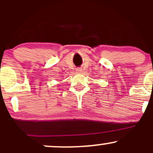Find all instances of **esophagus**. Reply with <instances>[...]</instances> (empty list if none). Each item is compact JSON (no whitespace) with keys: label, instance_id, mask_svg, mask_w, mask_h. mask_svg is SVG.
Masks as SVG:
<instances>
[{"label":"esophagus","instance_id":"1","mask_svg":"<svg viewBox=\"0 0 153 153\" xmlns=\"http://www.w3.org/2000/svg\"><path fill=\"white\" fill-rule=\"evenodd\" d=\"M77 71L80 73V72H81L82 71H81V69H80V68H78V69H77Z\"/></svg>","mask_w":153,"mask_h":153}]
</instances>
